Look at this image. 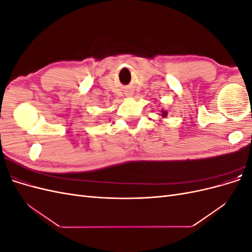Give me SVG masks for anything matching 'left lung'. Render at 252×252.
Instances as JSON below:
<instances>
[{
    "mask_svg": "<svg viewBox=\"0 0 252 252\" xmlns=\"http://www.w3.org/2000/svg\"><path fill=\"white\" fill-rule=\"evenodd\" d=\"M166 116H167V111L166 110H161V117L166 118Z\"/></svg>",
    "mask_w": 252,
    "mask_h": 252,
    "instance_id": "1",
    "label": "left lung"
}]
</instances>
